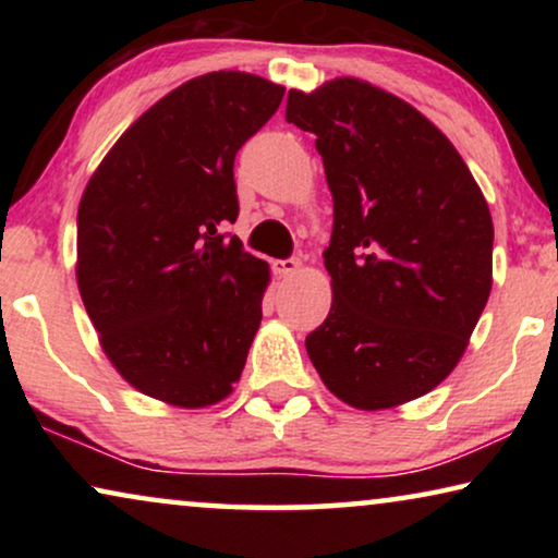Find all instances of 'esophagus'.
<instances>
[{
	"label": "esophagus",
	"instance_id": "obj_1",
	"mask_svg": "<svg viewBox=\"0 0 558 558\" xmlns=\"http://www.w3.org/2000/svg\"><path fill=\"white\" fill-rule=\"evenodd\" d=\"M302 262L296 256H289V258H281V262H274V274H279V277H292V274L300 271Z\"/></svg>",
	"mask_w": 558,
	"mask_h": 558
}]
</instances>
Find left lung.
<instances>
[{"label":"left lung","mask_w":558,"mask_h":558,"mask_svg":"<svg viewBox=\"0 0 558 558\" xmlns=\"http://www.w3.org/2000/svg\"><path fill=\"white\" fill-rule=\"evenodd\" d=\"M332 193L330 315L304 340L350 407L391 409L439 386L493 287V218L452 142L414 106L357 78L289 90Z\"/></svg>","instance_id":"left-lung-1"}]
</instances>
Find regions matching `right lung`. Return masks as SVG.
Wrapping results in <instances>:
<instances>
[{"label": "right lung", "instance_id": "1", "mask_svg": "<svg viewBox=\"0 0 558 558\" xmlns=\"http://www.w3.org/2000/svg\"><path fill=\"white\" fill-rule=\"evenodd\" d=\"M284 88L218 71L182 83L121 134L78 208V289L109 361L174 407L226 399L241 378L269 266L223 233L233 162Z\"/></svg>", "mask_w": 558, "mask_h": 558}]
</instances>
